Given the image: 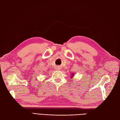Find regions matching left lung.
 I'll use <instances>...</instances> for the list:
<instances>
[{"label": "left lung", "mask_w": 120, "mask_h": 120, "mask_svg": "<svg viewBox=\"0 0 120 120\" xmlns=\"http://www.w3.org/2000/svg\"><path fill=\"white\" fill-rule=\"evenodd\" d=\"M73 76H74V74H72L71 75V78H72V77H73Z\"/></svg>", "instance_id": "left-lung-1"}]
</instances>
